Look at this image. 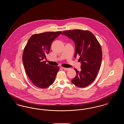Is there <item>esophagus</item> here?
<instances>
[{
	"mask_svg": "<svg viewBox=\"0 0 124 124\" xmlns=\"http://www.w3.org/2000/svg\"><path fill=\"white\" fill-rule=\"evenodd\" d=\"M62 68L64 69V70H65V71H67V70H69V68H65V67H62Z\"/></svg>",
	"mask_w": 124,
	"mask_h": 124,
	"instance_id": "34e87169",
	"label": "esophagus"
}]
</instances>
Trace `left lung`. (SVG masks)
Returning <instances> with one entry per match:
<instances>
[{
    "instance_id": "8db88e82",
    "label": "left lung",
    "mask_w": 124,
    "mask_h": 124,
    "mask_svg": "<svg viewBox=\"0 0 124 124\" xmlns=\"http://www.w3.org/2000/svg\"><path fill=\"white\" fill-rule=\"evenodd\" d=\"M63 35L71 39L75 44L74 57L80 56L81 70L71 82L79 87H85L93 82L100 69L102 59L101 47L95 36L90 31L81 30L65 31Z\"/></svg>"
}]
</instances>
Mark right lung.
<instances>
[{"label": "right lung", "instance_id": "right-lung-1", "mask_svg": "<svg viewBox=\"0 0 124 124\" xmlns=\"http://www.w3.org/2000/svg\"><path fill=\"white\" fill-rule=\"evenodd\" d=\"M61 31L46 32L31 37L24 47L22 60L25 72L36 86L46 88L54 82L59 70L58 66L46 64V58L53 40Z\"/></svg>", "mask_w": 124, "mask_h": 124}]
</instances>
